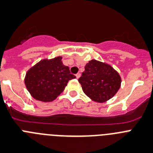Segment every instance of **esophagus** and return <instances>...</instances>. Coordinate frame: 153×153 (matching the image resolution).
<instances>
[{
  "mask_svg": "<svg viewBox=\"0 0 153 153\" xmlns=\"http://www.w3.org/2000/svg\"><path fill=\"white\" fill-rule=\"evenodd\" d=\"M75 76H76L77 78H79L80 76H81V74H80V73H77L76 75H75Z\"/></svg>",
  "mask_w": 153,
  "mask_h": 153,
  "instance_id": "34e87169",
  "label": "esophagus"
}]
</instances>
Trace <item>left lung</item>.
<instances>
[{
  "mask_svg": "<svg viewBox=\"0 0 153 153\" xmlns=\"http://www.w3.org/2000/svg\"><path fill=\"white\" fill-rule=\"evenodd\" d=\"M78 82L88 97L95 102L104 103L118 91L121 78L111 65L92 59L86 64Z\"/></svg>",
  "mask_w": 153,
  "mask_h": 153,
  "instance_id": "left-lung-1",
  "label": "left lung"
}]
</instances>
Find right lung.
Wrapping results in <instances>:
<instances>
[{
    "instance_id": "obj_1",
    "label": "right lung",
    "mask_w": 153,
    "mask_h": 153,
    "mask_svg": "<svg viewBox=\"0 0 153 153\" xmlns=\"http://www.w3.org/2000/svg\"><path fill=\"white\" fill-rule=\"evenodd\" d=\"M76 77L64 65L61 56L42 59L26 74L25 85L33 97L42 102H51L64 91L69 80Z\"/></svg>"
}]
</instances>
